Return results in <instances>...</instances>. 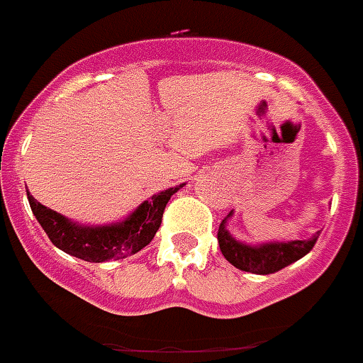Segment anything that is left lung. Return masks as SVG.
<instances>
[{
	"mask_svg": "<svg viewBox=\"0 0 363 363\" xmlns=\"http://www.w3.org/2000/svg\"><path fill=\"white\" fill-rule=\"evenodd\" d=\"M230 216V214H229ZM227 216V218H229ZM227 218L220 223L218 229V243L221 255L225 256L229 264L245 272L255 274H272L281 271L287 265L294 264L307 255L318 240L320 233H316L311 240H294L287 243H264L259 247L240 243L225 229Z\"/></svg>",
	"mask_w": 363,
	"mask_h": 363,
	"instance_id": "left-lung-1",
	"label": "left lung"
}]
</instances>
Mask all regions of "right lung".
I'll return each instance as SVG.
<instances>
[{
    "instance_id": "1",
    "label": "right lung",
    "mask_w": 363,
    "mask_h": 363,
    "mask_svg": "<svg viewBox=\"0 0 363 363\" xmlns=\"http://www.w3.org/2000/svg\"><path fill=\"white\" fill-rule=\"evenodd\" d=\"M182 187L184 185L154 194L149 201H143L125 221L104 227L76 225L65 216L57 214L56 211L34 200L30 192L27 196L32 213L57 249L85 262L99 264L107 259L127 258L149 245L156 230L162 225L167 201Z\"/></svg>"
}]
</instances>
